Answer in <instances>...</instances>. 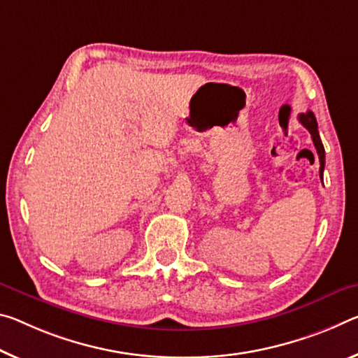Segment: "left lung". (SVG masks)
I'll return each instance as SVG.
<instances>
[{"label":"left lung","instance_id":"1","mask_svg":"<svg viewBox=\"0 0 358 358\" xmlns=\"http://www.w3.org/2000/svg\"><path fill=\"white\" fill-rule=\"evenodd\" d=\"M299 117V122L303 124V126L309 130L312 141H314V146L317 150V155H319V161H320V178L323 181V169H325V148H323V143L320 140V135H319V129H317V119L314 116V113L310 110H308L306 113H301V115L298 116Z\"/></svg>","mask_w":358,"mask_h":358}]
</instances>
